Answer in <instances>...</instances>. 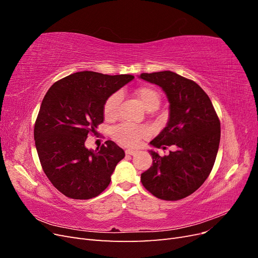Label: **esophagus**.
Returning <instances> with one entry per match:
<instances>
[{
    "label": "esophagus",
    "mask_w": 258,
    "mask_h": 258,
    "mask_svg": "<svg viewBox=\"0 0 258 258\" xmlns=\"http://www.w3.org/2000/svg\"><path fill=\"white\" fill-rule=\"evenodd\" d=\"M126 154L127 155H130V156H134V155H136V154H138V151H135V150H126Z\"/></svg>",
    "instance_id": "34e87169"
}]
</instances>
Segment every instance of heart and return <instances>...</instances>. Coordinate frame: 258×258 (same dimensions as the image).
Masks as SVG:
<instances>
[{"label":"heart","mask_w":258,"mask_h":258,"mask_svg":"<svg viewBox=\"0 0 258 258\" xmlns=\"http://www.w3.org/2000/svg\"><path fill=\"white\" fill-rule=\"evenodd\" d=\"M135 96L147 111H154L160 104V93L151 86H140L135 89ZM120 103V95L118 92L113 93L105 101L103 106V113L107 119H113L118 113V106ZM145 129L134 126L129 123H121L112 129V137L117 142L129 147H135L140 144L141 140L146 137Z\"/></svg>","instance_id":"heart-1"}]
</instances>
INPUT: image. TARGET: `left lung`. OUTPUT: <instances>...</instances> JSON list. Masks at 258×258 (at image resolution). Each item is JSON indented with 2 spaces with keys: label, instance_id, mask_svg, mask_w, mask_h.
<instances>
[{
  "label": "left lung",
  "instance_id": "8db88e82",
  "mask_svg": "<svg viewBox=\"0 0 258 258\" xmlns=\"http://www.w3.org/2000/svg\"><path fill=\"white\" fill-rule=\"evenodd\" d=\"M142 80L160 86L170 102L167 126L151 144L176 150L168 156L150 151L153 166L141 182L155 197L174 201L196 191L212 171L221 139V122L200 86L171 71L142 73Z\"/></svg>",
  "mask_w": 258,
  "mask_h": 258
}]
</instances>
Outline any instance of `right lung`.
Returning <instances> with one entry per match:
<instances>
[{
  "label": "right lung",
  "instance_id": "obj_1",
  "mask_svg": "<svg viewBox=\"0 0 258 258\" xmlns=\"http://www.w3.org/2000/svg\"><path fill=\"white\" fill-rule=\"evenodd\" d=\"M134 79L83 71L59 80L46 92L34 124L35 146L46 176L64 196L87 200L110 184L123 150L106 141L91 151L85 142L103 122L106 99Z\"/></svg>",
  "mask_w": 258,
  "mask_h": 258
}]
</instances>
